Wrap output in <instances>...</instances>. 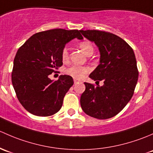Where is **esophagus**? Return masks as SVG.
Listing matches in <instances>:
<instances>
[{"label": "esophagus", "mask_w": 153, "mask_h": 153, "mask_svg": "<svg viewBox=\"0 0 153 153\" xmlns=\"http://www.w3.org/2000/svg\"><path fill=\"white\" fill-rule=\"evenodd\" d=\"M74 84H76L77 82H79L78 80H77V79H74Z\"/></svg>", "instance_id": "esophagus-1"}]
</instances>
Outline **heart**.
I'll return each instance as SVG.
<instances>
[{
    "label": "heart",
    "instance_id": "1",
    "mask_svg": "<svg viewBox=\"0 0 153 153\" xmlns=\"http://www.w3.org/2000/svg\"><path fill=\"white\" fill-rule=\"evenodd\" d=\"M80 49L82 51V52L86 54L87 56L90 54H92L94 53V45L91 43L89 41H82L79 42V44ZM62 59L63 62H67L69 59L68 56V51L67 48H64L62 51ZM90 68L88 66L84 65H74L70 66L69 68L65 69V72L66 74L72 76L73 78L76 79H80L82 78L85 74H87L88 72L90 71Z\"/></svg>",
    "mask_w": 153,
    "mask_h": 153
}]
</instances>
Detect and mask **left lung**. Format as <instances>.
Here are the masks:
<instances>
[{
    "label": "left lung",
    "instance_id": "obj_1",
    "mask_svg": "<svg viewBox=\"0 0 153 153\" xmlns=\"http://www.w3.org/2000/svg\"><path fill=\"white\" fill-rule=\"evenodd\" d=\"M94 42L100 53V65L89 75L102 86L85 82L80 98L83 111L91 117L107 119L117 115L131 100L138 78L133 48L119 36L98 30H79Z\"/></svg>",
    "mask_w": 153,
    "mask_h": 153
}]
</instances>
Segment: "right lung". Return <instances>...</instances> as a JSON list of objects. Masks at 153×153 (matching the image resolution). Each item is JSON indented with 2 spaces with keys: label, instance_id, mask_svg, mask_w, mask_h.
<instances>
[{
  "label": "right lung",
  "instance_id": "obj_1",
  "mask_svg": "<svg viewBox=\"0 0 153 153\" xmlns=\"http://www.w3.org/2000/svg\"><path fill=\"white\" fill-rule=\"evenodd\" d=\"M74 38L82 40L78 30L55 29L34 34L17 51L12 82L19 102L30 113L49 116L62 108L66 93L73 85L68 75L56 81L49 78L62 65V51Z\"/></svg>",
  "mask_w": 153,
  "mask_h": 153
}]
</instances>
